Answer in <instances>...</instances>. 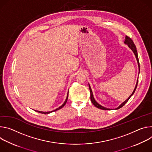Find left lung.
I'll return each mask as SVG.
<instances>
[{"instance_id":"left-lung-1","label":"left lung","mask_w":152,"mask_h":152,"mask_svg":"<svg viewBox=\"0 0 152 152\" xmlns=\"http://www.w3.org/2000/svg\"><path fill=\"white\" fill-rule=\"evenodd\" d=\"M124 43H126V44H127V45H128V46H129V47L133 50V53H134V56H135V57H136V58H137V61H138V66H139V70H140V63H139V60H138V53H137V48H136V46L134 45V43H133V40H132V39L130 38V37H128V36H126V39H125V42H124ZM139 73H140V72H139ZM138 81H137V85H136V86H135V88H134V91H133V92H132V94L130 95V96L124 102H123L118 107H117V108H116V109H120V108H121V107H122L127 102L129 101V99H130V98L133 95V94L134 93V92H135V90H136V89H137V85H138ZM89 90H90V92H91V102H92V104L95 106V107H96L97 108H98V109H103V110H110V109H107V108H106V107H103L102 106H101V105H99L96 101L95 100V99H94V96H93V94H92V90H91V87H90V86H89Z\"/></svg>"}]
</instances>
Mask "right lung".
I'll return each mask as SVG.
<instances>
[{
  "label": "right lung",
  "mask_w": 152,
  "mask_h": 152,
  "mask_svg": "<svg viewBox=\"0 0 152 152\" xmlns=\"http://www.w3.org/2000/svg\"><path fill=\"white\" fill-rule=\"evenodd\" d=\"M67 98H68V94H67V98H66V100H65V102H64V103L60 106V107H59L58 108H57V109H56V110H54L53 111H50V112H41V111H38V110H35V111H36V112H39V113H44V114H48V113H51V112H54V111H56V110H59V109H61L65 104H66V102H67Z\"/></svg>",
  "instance_id": "add662e5"
}]
</instances>
